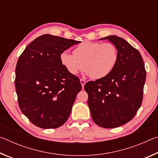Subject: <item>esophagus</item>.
<instances>
[{
	"label": "esophagus",
	"mask_w": 158,
	"mask_h": 158,
	"mask_svg": "<svg viewBox=\"0 0 158 158\" xmlns=\"http://www.w3.org/2000/svg\"><path fill=\"white\" fill-rule=\"evenodd\" d=\"M80 82H81V84L82 88H84V85H85V80H84V79H80Z\"/></svg>",
	"instance_id": "obj_1"
}]
</instances>
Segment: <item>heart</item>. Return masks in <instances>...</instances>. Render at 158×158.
Segmentation results:
<instances>
[{
	"mask_svg": "<svg viewBox=\"0 0 158 158\" xmlns=\"http://www.w3.org/2000/svg\"><path fill=\"white\" fill-rule=\"evenodd\" d=\"M74 55L64 51L60 55L63 66L71 75L85 69V74L99 79L109 75L118 61V50L114 44L86 41L74 49Z\"/></svg>",
	"mask_w": 158,
	"mask_h": 158,
	"instance_id": "b5f03b06",
	"label": "heart"
}]
</instances>
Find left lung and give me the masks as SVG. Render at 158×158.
I'll list each match as a JSON object with an SVG mask.
<instances>
[{
	"mask_svg": "<svg viewBox=\"0 0 158 158\" xmlns=\"http://www.w3.org/2000/svg\"><path fill=\"white\" fill-rule=\"evenodd\" d=\"M116 47L118 61L105 77L84 85L92 118L99 126L114 128L132 120L141 106L146 72L139 51L121 37L107 36Z\"/></svg>",
	"mask_w": 158,
	"mask_h": 158,
	"instance_id": "obj_1",
	"label": "left lung"
}]
</instances>
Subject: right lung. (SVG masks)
Returning <instances> with one entry per match:
<instances>
[{
	"label": "right lung",
	"mask_w": 158,
	"mask_h": 158,
	"mask_svg": "<svg viewBox=\"0 0 158 158\" xmlns=\"http://www.w3.org/2000/svg\"><path fill=\"white\" fill-rule=\"evenodd\" d=\"M81 42L45 34L29 44L17 61L15 88L22 113L36 126L50 129L63 125L81 90L60 60L64 51Z\"/></svg>",
	"instance_id": "obj_1"
}]
</instances>
